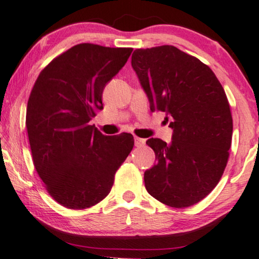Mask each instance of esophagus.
<instances>
[{
  "label": "esophagus",
  "instance_id": "34e87169",
  "mask_svg": "<svg viewBox=\"0 0 259 259\" xmlns=\"http://www.w3.org/2000/svg\"><path fill=\"white\" fill-rule=\"evenodd\" d=\"M145 144V140H143V138L140 137H135V145L136 146H143Z\"/></svg>",
  "mask_w": 259,
  "mask_h": 259
}]
</instances>
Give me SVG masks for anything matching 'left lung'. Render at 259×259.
<instances>
[{"label": "left lung", "mask_w": 259, "mask_h": 259, "mask_svg": "<svg viewBox=\"0 0 259 259\" xmlns=\"http://www.w3.org/2000/svg\"><path fill=\"white\" fill-rule=\"evenodd\" d=\"M135 69L150 109L166 113L171 144L146 141L157 164L144 173L145 188L161 203L186 208L214 190L228 163L233 117L222 84L198 58L172 45L135 50Z\"/></svg>", "instance_id": "left-lung-1"}]
</instances>
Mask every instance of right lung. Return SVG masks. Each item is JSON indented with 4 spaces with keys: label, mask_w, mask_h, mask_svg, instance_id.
I'll use <instances>...</instances> for the list:
<instances>
[{
    "label": "right lung",
    "mask_w": 259,
    "mask_h": 259,
    "mask_svg": "<svg viewBox=\"0 0 259 259\" xmlns=\"http://www.w3.org/2000/svg\"><path fill=\"white\" fill-rule=\"evenodd\" d=\"M131 48L83 43L56 57L29 96L26 129L34 168L50 195L69 209L102 201L134 148L131 134L105 136L91 125L102 93Z\"/></svg>",
    "instance_id": "obj_1"
}]
</instances>
